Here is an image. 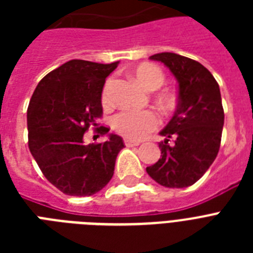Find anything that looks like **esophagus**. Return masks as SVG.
Wrapping results in <instances>:
<instances>
[{"label":"esophagus","mask_w":253,"mask_h":253,"mask_svg":"<svg viewBox=\"0 0 253 253\" xmlns=\"http://www.w3.org/2000/svg\"><path fill=\"white\" fill-rule=\"evenodd\" d=\"M123 142H125V144H126L127 147H134V146H139V144H140V142H139V140H132V139H130V138H125L123 139Z\"/></svg>","instance_id":"1"}]
</instances>
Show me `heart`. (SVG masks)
I'll use <instances>...</instances> for the list:
<instances>
[{
	"instance_id": "1",
	"label": "heart",
	"mask_w": 253,
	"mask_h": 253,
	"mask_svg": "<svg viewBox=\"0 0 253 253\" xmlns=\"http://www.w3.org/2000/svg\"><path fill=\"white\" fill-rule=\"evenodd\" d=\"M135 77L143 87L148 90L159 89L166 81V75L158 65L144 63L136 67ZM113 84V79H107L102 89V103H109V94ZM173 95L170 93H163L159 95L158 103L163 110H168L173 106ZM160 123L159 115L154 110L144 111H121L111 119V126L117 132L130 139H142L154 130H156Z\"/></svg>"
}]
</instances>
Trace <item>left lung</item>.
<instances>
[{
	"instance_id": "left-lung-1",
	"label": "left lung",
	"mask_w": 253,
	"mask_h": 253,
	"mask_svg": "<svg viewBox=\"0 0 253 253\" xmlns=\"http://www.w3.org/2000/svg\"><path fill=\"white\" fill-rule=\"evenodd\" d=\"M178 81L174 115L160 135L162 158L147 173L166 188H186L200 180L215 160L220 147L224 111L219 85L198 61L177 53L152 55ZM170 140L172 143H169Z\"/></svg>"
}]
</instances>
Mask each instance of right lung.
Wrapping results in <instances>:
<instances>
[{
	"label": "right lung",
	"mask_w": 253,
	"mask_h": 253,
	"mask_svg": "<svg viewBox=\"0 0 253 253\" xmlns=\"http://www.w3.org/2000/svg\"><path fill=\"white\" fill-rule=\"evenodd\" d=\"M119 61L99 64L69 60L45 75L27 109L29 148L47 180L68 196L86 197L99 192L114 174L115 160L125 147L111 134L106 142L85 144L93 126L101 135L103 84Z\"/></svg>",
	"instance_id": "obj_1"
}]
</instances>
